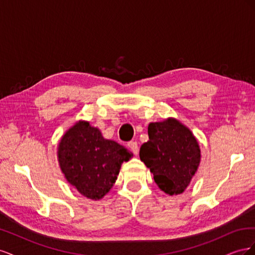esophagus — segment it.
I'll return each mask as SVG.
<instances>
[{"label": "esophagus", "mask_w": 255, "mask_h": 255, "mask_svg": "<svg viewBox=\"0 0 255 255\" xmlns=\"http://www.w3.org/2000/svg\"><path fill=\"white\" fill-rule=\"evenodd\" d=\"M128 146L130 150H132V152L135 154V155H137L138 151H139V148H138V144H137L136 141H129L128 143Z\"/></svg>", "instance_id": "esophagus-1"}]
</instances>
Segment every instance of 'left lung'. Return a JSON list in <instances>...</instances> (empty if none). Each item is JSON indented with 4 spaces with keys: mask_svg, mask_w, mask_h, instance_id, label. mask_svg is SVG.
I'll return each instance as SVG.
<instances>
[{
    "mask_svg": "<svg viewBox=\"0 0 255 255\" xmlns=\"http://www.w3.org/2000/svg\"><path fill=\"white\" fill-rule=\"evenodd\" d=\"M149 140L140 146L141 161L160 190L180 195L188 187L201 161V150L191 130L175 118L151 122Z\"/></svg>",
    "mask_w": 255,
    "mask_h": 255,
    "instance_id": "left-lung-1",
    "label": "left lung"
}]
</instances>
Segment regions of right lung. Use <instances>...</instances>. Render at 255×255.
Listing matches in <instances>:
<instances>
[{"instance_id": "obj_1", "label": "right lung", "mask_w": 255, "mask_h": 255, "mask_svg": "<svg viewBox=\"0 0 255 255\" xmlns=\"http://www.w3.org/2000/svg\"><path fill=\"white\" fill-rule=\"evenodd\" d=\"M133 153L111 139L88 121L79 120L61 136L57 159L67 182L91 200H101L117 180L123 161Z\"/></svg>"}]
</instances>
